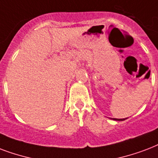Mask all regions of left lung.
Segmentation results:
<instances>
[{
	"label": "left lung",
	"instance_id": "left-lung-1",
	"mask_svg": "<svg viewBox=\"0 0 158 158\" xmlns=\"http://www.w3.org/2000/svg\"><path fill=\"white\" fill-rule=\"evenodd\" d=\"M114 120H116V121H123V120H125V119L127 118H113Z\"/></svg>",
	"mask_w": 158,
	"mask_h": 158
}]
</instances>
